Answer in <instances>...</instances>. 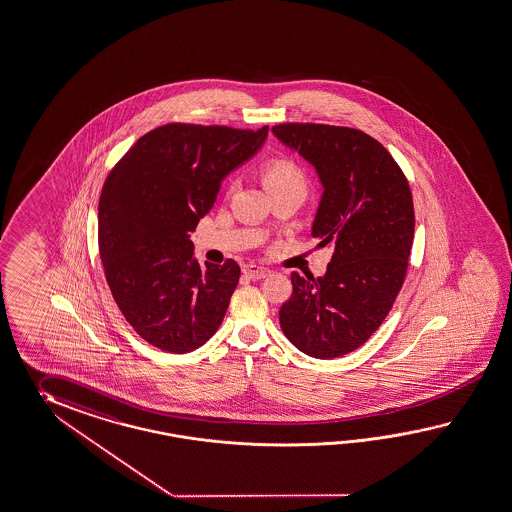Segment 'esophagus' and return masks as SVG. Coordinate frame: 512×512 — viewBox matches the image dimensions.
<instances>
[{
    "label": "esophagus",
    "instance_id": "1",
    "mask_svg": "<svg viewBox=\"0 0 512 512\" xmlns=\"http://www.w3.org/2000/svg\"><path fill=\"white\" fill-rule=\"evenodd\" d=\"M244 274L248 275L250 279H264V277L270 275V270L264 268V266H259V264H246Z\"/></svg>",
    "mask_w": 512,
    "mask_h": 512
}]
</instances>
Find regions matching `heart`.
<instances>
[{"label": "heart", "mask_w": 512, "mask_h": 512, "mask_svg": "<svg viewBox=\"0 0 512 512\" xmlns=\"http://www.w3.org/2000/svg\"><path fill=\"white\" fill-rule=\"evenodd\" d=\"M261 177L270 194L281 190H300L307 194V174L301 164L290 157L268 159L261 166Z\"/></svg>", "instance_id": "obj_1"}]
</instances>
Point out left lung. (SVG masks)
<instances>
[{"label":"left lung","instance_id":"1","mask_svg":"<svg viewBox=\"0 0 512 512\" xmlns=\"http://www.w3.org/2000/svg\"><path fill=\"white\" fill-rule=\"evenodd\" d=\"M272 131L316 166L325 190L312 237L333 250L324 277L290 274L292 296L279 324L303 353L342 357L374 335L403 287L414 238L411 187L387 148L364 131L298 122Z\"/></svg>","mask_w":512,"mask_h":512}]
</instances>
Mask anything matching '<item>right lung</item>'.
Returning a JSON list of instances; mask_svg holds the SVG:
<instances>
[{
    "mask_svg": "<svg viewBox=\"0 0 512 512\" xmlns=\"http://www.w3.org/2000/svg\"><path fill=\"white\" fill-rule=\"evenodd\" d=\"M266 135L268 125H159L107 175L98 209L103 274L127 324L153 348L194 351L222 324L240 266H200L188 235L211 211L220 181Z\"/></svg>",
    "mask_w": 512,
    "mask_h": 512,
    "instance_id": "add662e5",
    "label": "right lung"
}]
</instances>
